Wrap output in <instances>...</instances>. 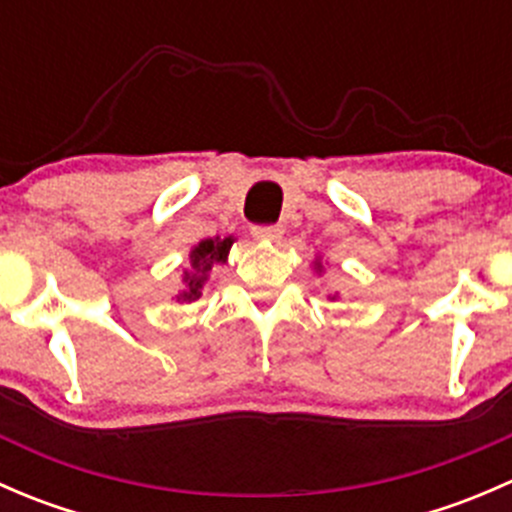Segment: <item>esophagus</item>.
<instances>
[{
  "label": "esophagus",
  "mask_w": 512,
  "mask_h": 512,
  "mask_svg": "<svg viewBox=\"0 0 512 512\" xmlns=\"http://www.w3.org/2000/svg\"><path fill=\"white\" fill-rule=\"evenodd\" d=\"M282 235H285V230H282L280 225H257L252 227V237L260 242H280Z\"/></svg>",
  "instance_id": "esophagus-1"
}]
</instances>
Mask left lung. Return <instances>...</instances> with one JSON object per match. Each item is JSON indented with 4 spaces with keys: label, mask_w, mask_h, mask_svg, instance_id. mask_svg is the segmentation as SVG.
I'll return each mask as SVG.
<instances>
[{
    "label": "left lung",
    "mask_w": 512,
    "mask_h": 512,
    "mask_svg": "<svg viewBox=\"0 0 512 512\" xmlns=\"http://www.w3.org/2000/svg\"><path fill=\"white\" fill-rule=\"evenodd\" d=\"M312 270L317 272V275H322L324 272V265H322V257H314V262H312ZM339 297V292H334V294H329V299H337Z\"/></svg>",
    "instance_id": "obj_1"
}]
</instances>
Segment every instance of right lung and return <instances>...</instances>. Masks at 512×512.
Listing matches in <instances>:
<instances>
[{
    "label": "right lung",
    "mask_w": 512,
    "mask_h": 512,
    "mask_svg": "<svg viewBox=\"0 0 512 512\" xmlns=\"http://www.w3.org/2000/svg\"><path fill=\"white\" fill-rule=\"evenodd\" d=\"M235 242V237H208V240H200L198 245L190 250L188 265L183 267V275H180V282L183 287L175 294V302L188 304L200 299L203 294L205 282L210 280V272H213L215 265H225L227 255H230V247Z\"/></svg>",
    "instance_id": "1"
}]
</instances>
